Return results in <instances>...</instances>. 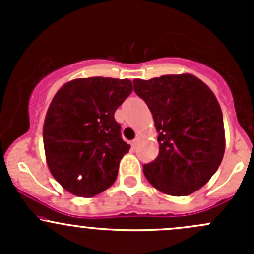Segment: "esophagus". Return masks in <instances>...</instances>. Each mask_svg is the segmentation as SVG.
<instances>
[{
	"mask_svg": "<svg viewBox=\"0 0 254 254\" xmlns=\"http://www.w3.org/2000/svg\"><path fill=\"white\" fill-rule=\"evenodd\" d=\"M140 140H141V137H140L139 135H137V136L135 137V139H134V141L131 142V146H132V147H136V146H137V143L140 142Z\"/></svg>",
	"mask_w": 254,
	"mask_h": 254,
	"instance_id": "esophagus-1",
	"label": "esophagus"
}]
</instances>
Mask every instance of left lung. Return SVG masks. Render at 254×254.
I'll list each match as a JSON object with an SVG mask.
<instances>
[{
  "label": "left lung",
  "mask_w": 254,
  "mask_h": 254,
  "mask_svg": "<svg viewBox=\"0 0 254 254\" xmlns=\"http://www.w3.org/2000/svg\"><path fill=\"white\" fill-rule=\"evenodd\" d=\"M152 113L160 152L145 163L146 179L162 193L189 195L205 186L225 152L222 112L211 89L189 73L134 79Z\"/></svg>",
  "instance_id": "left-lung-1"
}]
</instances>
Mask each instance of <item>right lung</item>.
I'll return each instance as SVG.
<instances>
[{
	"label": "right lung",
	"mask_w": 254,
	"mask_h": 254,
	"mask_svg": "<svg viewBox=\"0 0 254 254\" xmlns=\"http://www.w3.org/2000/svg\"><path fill=\"white\" fill-rule=\"evenodd\" d=\"M131 92L127 78H77L51 101L43 127L47 163L71 194L94 196L117 179L130 145L123 140L114 113Z\"/></svg>",
	"instance_id": "right-lung-1"
}]
</instances>
